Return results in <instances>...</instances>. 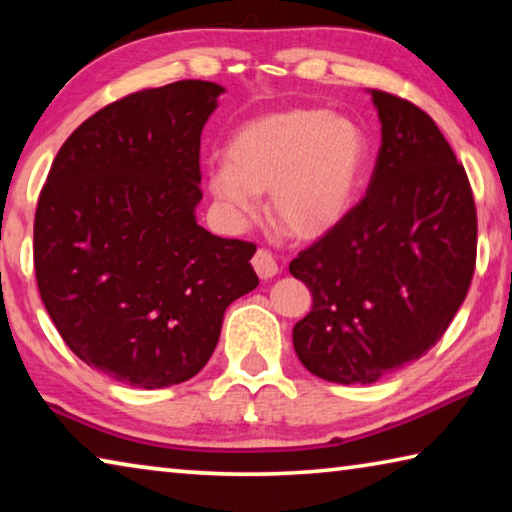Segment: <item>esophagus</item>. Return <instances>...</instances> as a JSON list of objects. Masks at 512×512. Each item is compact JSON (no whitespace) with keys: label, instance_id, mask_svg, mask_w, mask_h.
<instances>
[{"label":"esophagus","instance_id":"34e87169","mask_svg":"<svg viewBox=\"0 0 512 512\" xmlns=\"http://www.w3.org/2000/svg\"><path fill=\"white\" fill-rule=\"evenodd\" d=\"M251 263H254V270L263 281L272 279L274 274L279 272V263H277V258L272 256L270 249H258L254 258H251Z\"/></svg>","mask_w":512,"mask_h":512}]
</instances>
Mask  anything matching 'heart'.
Listing matches in <instances>:
<instances>
[{
    "label": "heart",
    "mask_w": 512,
    "mask_h": 512,
    "mask_svg": "<svg viewBox=\"0 0 512 512\" xmlns=\"http://www.w3.org/2000/svg\"><path fill=\"white\" fill-rule=\"evenodd\" d=\"M368 160L371 144L355 119L295 107L242 125L226 146V162L210 169L208 185L238 222L254 215L258 192H270L274 222L311 240L348 215Z\"/></svg>",
    "instance_id": "b5f03b06"
}]
</instances>
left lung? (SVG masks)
Here are the masks:
<instances>
[{
	"label": "left lung",
	"mask_w": 512,
	"mask_h": 512,
	"mask_svg": "<svg viewBox=\"0 0 512 512\" xmlns=\"http://www.w3.org/2000/svg\"><path fill=\"white\" fill-rule=\"evenodd\" d=\"M382 146L366 196L290 261L313 309L293 329L297 357L338 384L380 380L435 345L476 267L467 171L414 102L371 89Z\"/></svg>",
	"instance_id": "obj_1"
}]
</instances>
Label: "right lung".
<instances>
[{"label":"right lung","instance_id":"1","mask_svg":"<svg viewBox=\"0 0 512 512\" xmlns=\"http://www.w3.org/2000/svg\"><path fill=\"white\" fill-rule=\"evenodd\" d=\"M219 84L141 89L86 119L54 157L34 219L36 283L84 364L141 389L190 380L226 306L258 286L256 245L196 224L201 132Z\"/></svg>","mask_w":512,"mask_h":512}]
</instances>
